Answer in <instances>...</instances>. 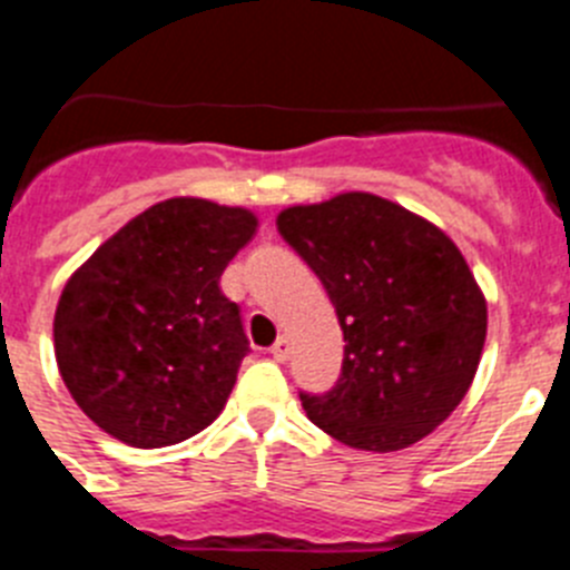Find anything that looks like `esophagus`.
Listing matches in <instances>:
<instances>
[{"instance_id": "34e87169", "label": "esophagus", "mask_w": 570, "mask_h": 570, "mask_svg": "<svg viewBox=\"0 0 570 570\" xmlns=\"http://www.w3.org/2000/svg\"><path fill=\"white\" fill-rule=\"evenodd\" d=\"M271 356H274L276 362L288 360V340H285V336H279V340H276L274 345H271Z\"/></svg>"}]
</instances>
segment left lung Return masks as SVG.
Wrapping results in <instances>:
<instances>
[{
    "label": "left lung",
    "mask_w": 570,
    "mask_h": 570,
    "mask_svg": "<svg viewBox=\"0 0 570 570\" xmlns=\"http://www.w3.org/2000/svg\"><path fill=\"white\" fill-rule=\"evenodd\" d=\"M345 336L328 394H299L316 428L360 451H402L451 416L480 367L488 305L451 236L374 194L276 216Z\"/></svg>",
    "instance_id": "left-lung-1"
}]
</instances>
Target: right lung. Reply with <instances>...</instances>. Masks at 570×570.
Returning <instances> with one entry per match:
<instances>
[{
	"label": "right lung",
	"instance_id": "obj_1",
	"mask_svg": "<svg viewBox=\"0 0 570 570\" xmlns=\"http://www.w3.org/2000/svg\"><path fill=\"white\" fill-rule=\"evenodd\" d=\"M256 225L245 208L174 196L134 216L70 276L53 351L70 396L105 434L165 448L223 414L250 347L219 276Z\"/></svg>",
	"mask_w": 570,
	"mask_h": 570
}]
</instances>
